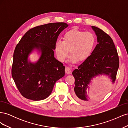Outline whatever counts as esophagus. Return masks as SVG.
<instances>
[{"label":"esophagus","mask_w":128,"mask_h":128,"mask_svg":"<svg viewBox=\"0 0 128 128\" xmlns=\"http://www.w3.org/2000/svg\"><path fill=\"white\" fill-rule=\"evenodd\" d=\"M65 72L66 74H70L71 73V69L70 68L68 67H66L65 68Z\"/></svg>","instance_id":"obj_1"}]
</instances>
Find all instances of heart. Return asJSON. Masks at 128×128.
<instances>
[{"label": "heart", "instance_id": "1", "mask_svg": "<svg viewBox=\"0 0 128 128\" xmlns=\"http://www.w3.org/2000/svg\"><path fill=\"white\" fill-rule=\"evenodd\" d=\"M96 37L91 32L73 28L65 32L62 40L56 41L55 51L58 60L63 62L71 56L72 62H82L91 56L96 44Z\"/></svg>", "mask_w": 128, "mask_h": 128}]
</instances>
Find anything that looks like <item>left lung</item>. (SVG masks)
Returning a JSON list of instances; mask_svg holds the SVG:
<instances>
[{
	"label": "left lung",
	"mask_w": 128,
	"mask_h": 128,
	"mask_svg": "<svg viewBox=\"0 0 128 128\" xmlns=\"http://www.w3.org/2000/svg\"><path fill=\"white\" fill-rule=\"evenodd\" d=\"M92 28L98 43L91 56L72 72L75 85L74 96L84 103L89 102L86 89L91 80L99 75H106L114 83L119 67L118 56L113 40L102 29L94 26Z\"/></svg>",
	"instance_id": "8db88e82"
}]
</instances>
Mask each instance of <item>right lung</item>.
<instances>
[{"mask_svg":"<svg viewBox=\"0 0 128 128\" xmlns=\"http://www.w3.org/2000/svg\"><path fill=\"white\" fill-rule=\"evenodd\" d=\"M68 26L56 22L35 26L24 34L15 47L12 76L26 98L38 101L48 98L56 82L64 76L65 67L54 58V50L59 34ZM34 49L41 55L36 63H32L28 57Z\"/></svg>","mask_w":128,"mask_h":128,"instance_id":"right-lung-1","label":"right lung"}]
</instances>
